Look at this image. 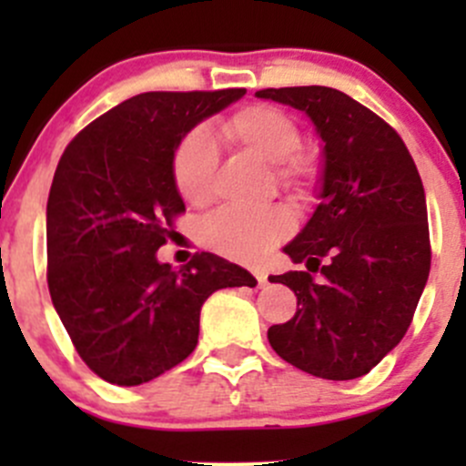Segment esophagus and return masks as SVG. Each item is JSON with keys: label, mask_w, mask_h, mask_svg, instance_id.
Returning <instances> with one entry per match:
<instances>
[{"label": "esophagus", "mask_w": 466, "mask_h": 466, "mask_svg": "<svg viewBox=\"0 0 466 466\" xmlns=\"http://www.w3.org/2000/svg\"><path fill=\"white\" fill-rule=\"evenodd\" d=\"M255 279H257V286L268 284V275H263V272H255Z\"/></svg>", "instance_id": "1"}]
</instances>
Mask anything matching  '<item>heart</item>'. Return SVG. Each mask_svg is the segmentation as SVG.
Returning <instances> with one entry per match:
<instances>
[{
	"mask_svg": "<svg viewBox=\"0 0 466 466\" xmlns=\"http://www.w3.org/2000/svg\"><path fill=\"white\" fill-rule=\"evenodd\" d=\"M218 133L229 144L272 164L277 187L298 200L311 198L322 168L316 155L299 148L302 130L289 112L268 103H252L218 121ZM218 150L205 128H194L173 150L171 173L177 194L189 205L203 207L214 196ZM290 232V218L279 207L243 211L225 207L200 225L205 248L238 263H259Z\"/></svg>",
	"mask_w": 466,
	"mask_h": 466,
	"instance_id": "1",
	"label": "heart"
}]
</instances>
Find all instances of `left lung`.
<instances>
[{
    "mask_svg": "<svg viewBox=\"0 0 466 466\" xmlns=\"http://www.w3.org/2000/svg\"><path fill=\"white\" fill-rule=\"evenodd\" d=\"M257 96L307 112L324 142L322 203L284 248L307 270L268 277L293 289L299 309L289 322L272 324L268 340L302 372L359 379L406 336L429 279L420 171L397 130L345 92L268 87Z\"/></svg>",
    "mask_w": 466,
    "mask_h": 466,
    "instance_id": "8db88e82",
    "label": "left lung"
}]
</instances>
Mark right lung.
Returning a JSON list of instances; mask_svg holds the SVG:
<instances>
[{
	"instance_id": "1",
	"label": "right lung",
	"mask_w": 466,
	"mask_h": 466,
	"mask_svg": "<svg viewBox=\"0 0 466 466\" xmlns=\"http://www.w3.org/2000/svg\"><path fill=\"white\" fill-rule=\"evenodd\" d=\"M243 94H137L87 124L60 157L46 200V284L78 356L107 383L139 385L176 368L198 345L205 299L257 286L211 252L180 270L155 257L185 214L173 150Z\"/></svg>"
}]
</instances>
